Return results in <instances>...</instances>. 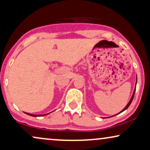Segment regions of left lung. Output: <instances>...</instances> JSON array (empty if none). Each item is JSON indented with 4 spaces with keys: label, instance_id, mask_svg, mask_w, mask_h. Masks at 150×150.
Returning <instances> with one entry per match:
<instances>
[{
    "label": "left lung",
    "instance_id": "8db88e82",
    "mask_svg": "<svg viewBox=\"0 0 150 150\" xmlns=\"http://www.w3.org/2000/svg\"><path fill=\"white\" fill-rule=\"evenodd\" d=\"M136 81H137V77H136ZM135 91H136V87H135V89H134V93H133V95H132V98H131V100H129V103L127 104V106H126V107H125V108H124V109H123L122 110V111H120V113H121V112H122V111H125V110H126L127 109V108H128L129 107V105H131V103H132V100H133V99H134V94H135ZM117 114H118V113H117ZM116 115H117V114H116Z\"/></svg>",
    "mask_w": 150,
    "mask_h": 150
}]
</instances>
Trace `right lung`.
Returning <instances> with one entry per match:
<instances>
[{"mask_svg": "<svg viewBox=\"0 0 150 150\" xmlns=\"http://www.w3.org/2000/svg\"><path fill=\"white\" fill-rule=\"evenodd\" d=\"M26 114L29 115H31V116H34V117H37V116H41V115H45L47 114H43V115H33V114H30V113H26Z\"/></svg>", "mask_w": 150, "mask_h": 150, "instance_id": "right-lung-1", "label": "right lung"}]
</instances>
